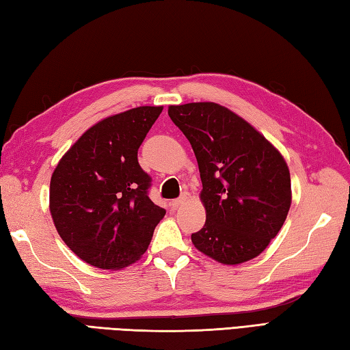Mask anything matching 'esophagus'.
Instances as JSON below:
<instances>
[{
    "label": "esophagus",
    "mask_w": 350,
    "mask_h": 350,
    "mask_svg": "<svg viewBox=\"0 0 350 350\" xmlns=\"http://www.w3.org/2000/svg\"><path fill=\"white\" fill-rule=\"evenodd\" d=\"M187 201H190V195H189V193H184L181 198L174 199V201H172V206H175V208H178V206L185 204Z\"/></svg>",
    "instance_id": "esophagus-1"
}]
</instances>
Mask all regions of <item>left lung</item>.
I'll list each match as a JSON object with an SVG mask.
<instances>
[{
    "instance_id": "8db88e82",
    "label": "left lung",
    "mask_w": 350,
    "mask_h": 350,
    "mask_svg": "<svg viewBox=\"0 0 350 350\" xmlns=\"http://www.w3.org/2000/svg\"><path fill=\"white\" fill-rule=\"evenodd\" d=\"M196 155L205 225L198 251L226 266L258 256L280 232L291 205L282 154L237 113L216 103L169 105Z\"/></svg>"
}]
</instances>
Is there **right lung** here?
I'll list each match as a JSON object with an SVG mask.
<instances>
[{"label": "right lung", "mask_w": 350, "mask_h": 350, "mask_svg": "<svg viewBox=\"0 0 350 350\" xmlns=\"http://www.w3.org/2000/svg\"><path fill=\"white\" fill-rule=\"evenodd\" d=\"M161 111V105H142L104 118L57 163L49 183L53 222L70 251L90 266H131L166 215L148 198L151 178L137 161Z\"/></svg>", "instance_id": "right-lung-1"}]
</instances>
